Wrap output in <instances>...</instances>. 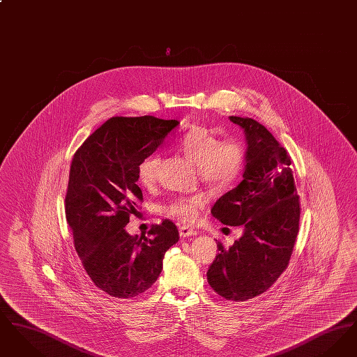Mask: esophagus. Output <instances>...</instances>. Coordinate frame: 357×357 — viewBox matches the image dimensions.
Instances as JSON below:
<instances>
[{"label": "esophagus", "instance_id": "esophagus-1", "mask_svg": "<svg viewBox=\"0 0 357 357\" xmlns=\"http://www.w3.org/2000/svg\"><path fill=\"white\" fill-rule=\"evenodd\" d=\"M179 236L182 238L194 237V236H198V231L195 229L188 227V226H181L179 227Z\"/></svg>", "mask_w": 357, "mask_h": 357}]
</instances>
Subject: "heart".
<instances>
[{"label":"heart","instance_id":"b5f03b06","mask_svg":"<svg viewBox=\"0 0 357 357\" xmlns=\"http://www.w3.org/2000/svg\"><path fill=\"white\" fill-rule=\"evenodd\" d=\"M179 151L198 166V171L206 182L214 186H229L233 183L243 167L246 159L245 144L237 137L221 140L214 128L192 126L178 140ZM159 158L150 156L137 166V176L142 185L149 186L156 178ZM207 198L204 194L178 197L162 206V211L179 221L192 223Z\"/></svg>","mask_w":357,"mask_h":357}]
</instances>
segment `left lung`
<instances>
[{"mask_svg":"<svg viewBox=\"0 0 357 357\" xmlns=\"http://www.w3.org/2000/svg\"><path fill=\"white\" fill-rule=\"evenodd\" d=\"M245 134L242 181L211 207L222 223L241 226L242 236L207 271L208 285L230 301L262 294L288 268L298 233L300 202L284 147L258 121L229 116Z\"/></svg>","mask_w":357,"mask_h":357,"instance_id":"obj_1","label":"left lung"}]
</instances>
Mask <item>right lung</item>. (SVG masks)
<instances>
[{
  "instance_id": "1",
  "label": "right lung",
  "mask_w": 357,
  "mask_h": 357,
  "mask_svg": "<svg viewBox=\"0 0 357 357\" xmlns=\"http://www.w3.org/2000/svg\"><path fill=\"white\" fill-rule=\"evenodd\" d=\"M178 126V120L115 116L72 159L66 215L75 249L92 282L112 297L131 298L151 288L166 252L179 239L176 226L167 220L153 226L149 237L126 230L143 202L136 185L139 163Z\"/></svg>"
}]
</instances>
